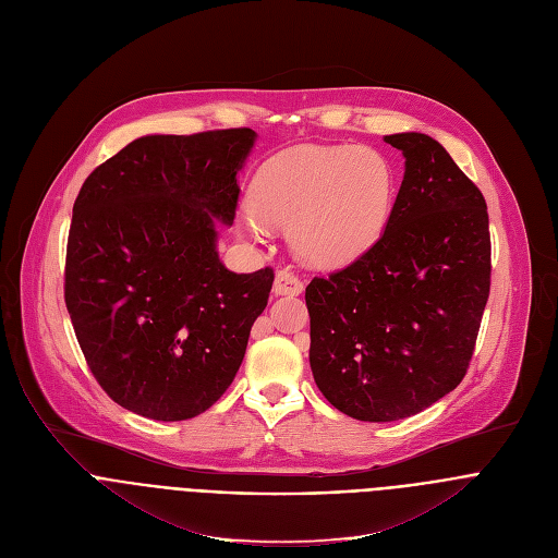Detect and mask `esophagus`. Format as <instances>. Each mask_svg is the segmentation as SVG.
I'll use <instances>...</instances> for the list:
<instances>
[{
    "label": "esophagus",
    "mask_w": 558,
    "mask_h": 558,
    "mask_svg": "<svg viewBox=\"0 0 558 558\" xmlns=\"http://www.w3.org/2000/svg\"><path fill=\"white\" fill-rule=\"evenodd\" d=\"M301 291H303V280L299 276L287 271V269L276 274V280H274L276 295H299Z\"/></svg>",
    "instance_id": "esophagus-1"
}]
</instances>
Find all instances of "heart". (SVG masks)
Listing matches in <instances>:
<instances>
[{"mask_svg": "<svg viewBox=\"0 0 558 558\" xmlns=\"http://www.w3.org/2000/svg\"><path fill=\"white\" fill-rule=\"evenodd\" d=\"M253 213L291 225V242L312 265L341 267L377 242L395 204L386 155L354 145H301L267 161L251 185ZM246 229L265 227L248 217Z\"/></svg>", "mask_w": 558, "mask_h": 558, "instance_id": "b5f03b06", "label": "heart"}]
</instances>
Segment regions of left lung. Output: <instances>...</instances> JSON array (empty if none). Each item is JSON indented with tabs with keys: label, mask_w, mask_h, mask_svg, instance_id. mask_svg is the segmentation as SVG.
<instances>
[{
	"label": "left lung",
	"mask_w": 558,
	"mask_h": 558,
	"mask_svg": "<svg viewBox=\"0 0 558 558\" xmlns=\"http://www.w3.org/2000/svg\"><path fill=\"white\" fill-rule=\"evenodd\" d=\"M384 141L405 159L384 235L305 289L314 381L361 422L417 415L460 386L492 284L477 185L428 134Z\"/></svg>",
	"instance_id": "obj_1"
}]
</instances>
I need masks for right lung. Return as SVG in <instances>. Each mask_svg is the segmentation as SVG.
Instances as JSON below:
<instances>
[{"label":"right lung","mask_w":558,"mask_h":558,"mask_svg":"<svg viewBox=\"0 0 558 558\" xmlns=\"http://www.w3.org/2000/svg\"><path fill=\"white\" fill-rule=\"evenodd\" d=\"M248 128L153 134L83 183L66 242L64 303L100 388L159 422L197 417L233 384L274 269L219 263Z\"/></svg>","instance_id":"1"}]
</instances>
